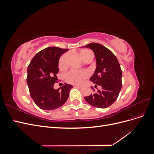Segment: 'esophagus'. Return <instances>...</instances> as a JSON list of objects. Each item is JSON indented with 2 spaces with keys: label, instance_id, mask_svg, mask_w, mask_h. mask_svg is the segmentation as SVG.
I'll return each instance as SVG.
<instances>
[{
  "label": "esophagus",
  "instance_id": "esophagus-1",
  "mask_svg": "<svg viewBox=\"0 0 154 154\" xmlns=\"http://www.w3.org/2000/svg\"><path fill=\"white\" fill-rule=\"evenodd\" d=\"M74 87H76V88H82V86L77 85H74Z\"/></svg>",
  "mask_w": 154,
  "mask_h": 154
}]
</instances>
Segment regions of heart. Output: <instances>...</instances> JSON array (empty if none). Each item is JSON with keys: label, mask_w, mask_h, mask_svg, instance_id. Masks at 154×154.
<instances>
[{"label": "heart", "mask_w": 154, "mask_h": 154, "mask_svg": "<svg viewBox=\"0 0 154 154\" xmlns=\"http://www.w3.org/2000/svg\"><path fill=\"white\" fill-rule=\"evenodd\" d=\"M80 57L83 61L89 57H93V53L91 50L85 49L82 51L80 53ZM66 59L67 54H64L60 58L58 66L59 68L64 69L66 67ZM88 76V72L83 70H70L65 74V80L71 84L80 85L83 82Z\"/></svg>", "instance_id": "heart-1"}]
</instances>
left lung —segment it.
<instances>
[{"mask_svg": "<svg viewBox=\"0 0 154 154\" xmlns=\"http://www.w3.org/2000/svg\"><path fill=\"white\" fill-rule=\"evenodd\" d=\"M84 48H89L94 53L96 68L90 81L101 87L100 90L84 98L88 103L97 108H107L117 100L122 88V71L116 56L105 46L91 43ZM92 89L94 91L93 87Z\"/></svg>", "mask_w": 154, "mask_h": 154, "instance_id": "left-lung-1", "label": "left lung"}]
</instances>
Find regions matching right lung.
I'll list each match as a JSON object with an SVG mask.
<instances>
[{"mask_svg":"<svg viewBox=\"0 0 154 154\" xmlns=\"http://www.w3.org/2000/svg\"><path fill=\"white\" fill-rule=\"evenodd\" d=\"M69 49L49 47L35 54L27 68V83L31 97L41 109L51 110L62 106L67 100L72 85L65 83L54 89L59 59Z\"/></svg>","mask_w":154,"mask_h":154,"instance_id":"right-lung-1","label":"right lung"}]
</instances>
